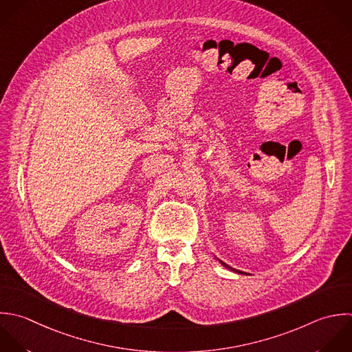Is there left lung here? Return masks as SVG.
I'll use <instances>...</instances> for the list:
<instances>
[{
    "mask_svg": "<svg viewBox=\"0 0 352 352\" xmlns=\"http://www.w3.org/2000/svg\"><path fill=\"white\" fill-rule=\"evenodd\" d=\"M219 262H221V261H219ZM221 263H222V265H223V266H225V267H226V269H230V270H233V272H236V273H240V274H244V273H243V272H239V270H236V269H233V267H230V266H228V265H226V263H223V262H221Z\"/></svg>",
    "mask_w": 352,
    "mask_h": 352,
    "instance_id": "8db88e82",
    "label": "left lung"
}]
</instances>
